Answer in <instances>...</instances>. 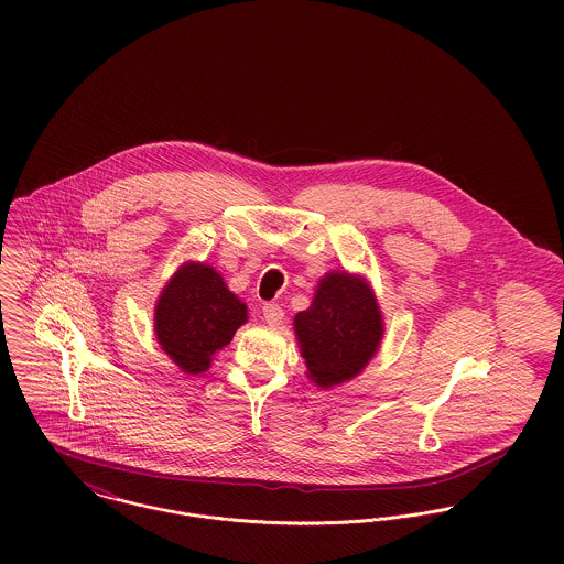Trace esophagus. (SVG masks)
I'll return each instance as SVG.
<instances>
[{
  "mask_svg": "<svg viewBox=\"0 0 564 564\" xmlns=\"http://www.w3.org/2000/svg\"><path fill=\"white\" fill-rule=\"evenodd\" d=\"M262 315H264V322L269 323L271 327L280 325L282 319H284V311L278 304H264L262 306Z\"/></svg>",
  "mask_w": 564,
  "mask_h": 564,
  "instance_id": "obj_1",
  "label": "esophagus"
}]
</instances>
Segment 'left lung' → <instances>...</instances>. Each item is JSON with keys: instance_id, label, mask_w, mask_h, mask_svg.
<instances>
[{"instance_id": "obj_1", "label": "left lung", "mask_w": 564, "mask_h": 564, "mask_svg": "<svg viewBox=\"0 0 564 564\" xmlns=\"http://www.w3.org/2000/svg\"><path fill=\"white\" fill-rule=\"evenodd\" d=\"M293 329L306 376L319 389H332L360 376L378 354L384 317L365 275L327 271L311 306L295 315Z\"/></svg>"}]
</instances>
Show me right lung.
<instances>
[{"mask_svg":"<svg viewBox=\"0 0 564 564\" xmlns=\"http://www.w3.org/2000/svg\"><path fill=\"white\" fill-rule=\"evenodd\" d=\"M242 323H247V306L241 297L228 289L215 267L195 260L177 267L154 308L162 351L188 376L208 371L215 354L230 345Z\"/></svg>","mask_w":564,"mask_h":564,"instance_id":"obj_1","label":"right lung"}]
</instances>
